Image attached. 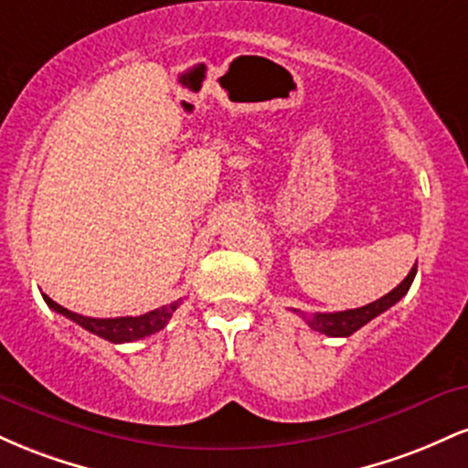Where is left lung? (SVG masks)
<instances>
[{
    "label": "left lung",
    "instance_id": "8db88e82",
    "mask_svg": "<svg viewBox=\"0 0 468 468\" xmlns=\"http://www.w3.org/2000/svg\"><path fill=\"white\" fill-rule=\"evenodd\" d=\"M413 277H416V266L411 268L410 275L402 279V282L394 290H391V292L385 294V297L376 299V302H372V303L363 305V308L343 310V313H316L313 316H305L303 313H299V310H294V313L302 314L303 319L308 321V325L313 327L314 332H321V335L350 336L356 330H361L365 324H369L374 316H378L380 313H385V310H389L394 303H399L400 299L407 294V290L411 288Z\"/></svg>",
    "mask_w": 468,
    "mask_h": 468
}]
</instances>
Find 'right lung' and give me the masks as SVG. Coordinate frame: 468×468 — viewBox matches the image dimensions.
I'll return each mask as SVG.
<instances>
[{
    "instance_id": "1",
    "label": "right lung",
    "mask_w": 468,
    "mask_h": 468,
    "mask_svg": "<svg viewBox=\"0 0 468 468\" xmlns=\"http://www.w3.org/2000/svg\"><path fill=\"white\" fill-rule=\"evenodd\" d=\"M44 302L50 305L55 313L68 316L69 321H74V324H79L88 332H92V335L105 338V341H110V343H132V341H138V338H144V336L154 335V332L163 330V327L169 324L171 314H174L176 308L180 305V302H174V303L163 305V308H155V310H152V313L141 314V316L94 319V316H83V314L72 313V310L63 308V305L52 302L48 294H44Z\"/></svg>"
}]
</instances>
